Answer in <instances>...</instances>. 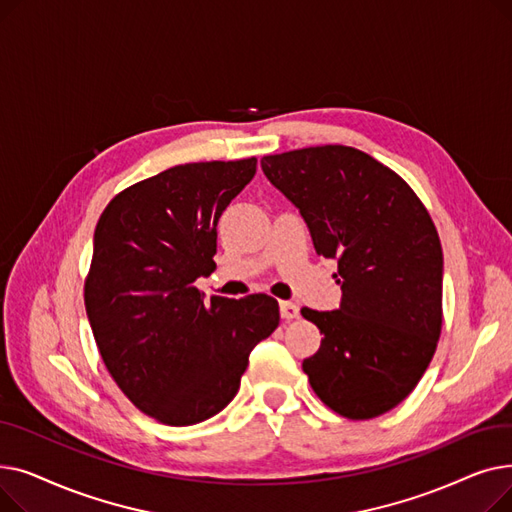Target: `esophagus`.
Masks as SVG:
<instances>
[{
    "mask_svg": "<svg viewBox=\"0 0 512 512\" xmlns=\"http://www.w3.org/2000/svg\"><path fill=\"white\" fill-rule=\"evenodd\" d=\"M280 315H282V319H286V321L297 319V317L301 315L299 305L292 303V301H282V303H280Z\"/></svg>",
    "mask_w": 512,
    "mask_h": 512,
    "instance_id": "obj_1",
    "label": "esophagus"
}]
</instances>
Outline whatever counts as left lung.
Segmentation results:
<instances>
[{
  "instance_id": "1",
  "label": "left lung",
  "mask_w": 512,
  "mask_h": 512,
  "mask_svg": "<svg viewBox=\"0 0 512 512\" xmlns=\"http://www.w3.org/2000/svg\"><path fill=\"white\" fill-rule=\"evenodd\" d=\"M270 182L299 207L317 255L338 259L342 303L303 307L324 334L303 361L313 392L346 419H373L405 400L442 332V245L413 188L344 145L265 155Z\"/></svg>"
}]
</instances>
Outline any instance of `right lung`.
Instances as JSON below:
<instances>
[{"mask_svg": "<svg viewBox=\"0 0 512 512\" xmlns=\"http://www.w3.org/2000/svg\"><path fill=\"white\" fill-rule=\"evenodd\" d=\"M257 157L174 166L118 193L95 226L85 307L99 355L126 398L166 425L218 415L257 342L280 324L267 294L205 303L218 220Z\"/></svg>", "mask_w": 512, "mask_h": 512, "instance_id": "1", "label": "right lung"}]
</instances>
